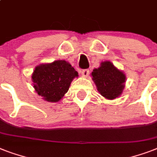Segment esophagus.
Listing matches in <instances>:
<instances>
[{
    "instance_id": "1",
    "label": "esophagus",
    "mask_w": 157,
    "mask_h": 157,
    "mask_svg": "<svg viewBox=\"0 0 157 157\" xmlns=\"http://www.w3.org/2000/svg\"><path fill=\"white\" fill-rule=\"evenodd\" d=\"M81 76H83V77H87V76H89L90 71L87 70V69H86V70H82V71H81Z\"/></svg>"
}]
</instances>
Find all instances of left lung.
I'll use <instances>...</instances> for the list:
<instances>
[{
	"label": "left lung",
	"instance_id": "8db88e82",
	"mask_svg": "<svg viewBox=\"0 0 157 157\" xmlns=\"http://www.w3.org/2000/svg\"><path fill=\"white\" fill-rule=\"evenodd\" d=\"M91 76L98 91L105 98L112 100L123 93L126 76L112 62H102L98 68L94 69Z\"/></svg>",
	"mask_w": 157,
	"mask_h": 157
}]
</instances>
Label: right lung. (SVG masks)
I'll return each instance as SVG.
<instances>
[{"label":"right lung","instance_id":"1","mask_svg":"<svg viewBox=\"0 0 157 157\" xmlns=\"http://www.w3.org/2000/svg\"><path fill=\"white\" fill-rule=\"evenodd\" d=\"M76 77H78V72L65 60L40 64L32 74L35 91L44 100L50 103L61 100Z\"/></svg>","mask_w":157,"mask_h":157}]
</instances>
